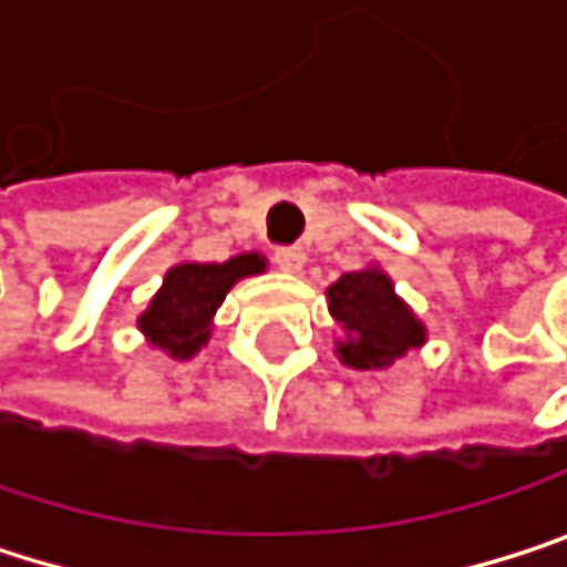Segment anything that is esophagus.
<instances>
[{
	"mask_svg": "<svg viewBox=\"0 0 567 567\" xmlns=\"http://www.w3.org/2000/svg\"><path fill=\"white\" fill-rule=\"evenodd\" d=\"M275 265L281 271H302L306 265V251L299 245H286V248H275Z\"/></svg>",
	"mask_w": 567,
	"mask_h": 567,
	"instance_id": "1",
	"label": "esophagus"
}]
</instances>
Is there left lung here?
I'll return each instance as SVG.
<instances>
[{"instance_id": "left-lung-1", "label": "left lung", "mask_w": 567, "mask_h": 567, "mask_svg": "<svg viewBox=\"0 0 567 567\" xmlns=\"http://www.w3.org/2000/svg\"><path fill=\"white\" fill-rule=\"evenodd\" d=\"M326 299L329 316L342 329L336 355L349 369H392L429 342L425 322L395 292V281L382 265L346 271L326 289Z\"/></svg>"}]
</instances>
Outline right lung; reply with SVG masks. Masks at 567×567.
Returning <instances> with one entry per match:
<instances>
[{"mask_svg": "<svg viewBox=\"0 0 567 567\" xmlns=\"http://www.w3.org/2000/svg\"><path fill=\"white\" fill-rule=\"evenodd\" d=\"M265 268L268 261L261 251H241L228 261H178L165 271L162 289L148 299L135 326L152 349L175 362H188L208 346L215 312L235 281L261 275Z\"/></svg>", "mask_w": 567, "mask_h": 567, "instance_id": "1", "label": "right lung"}]
</instances>
